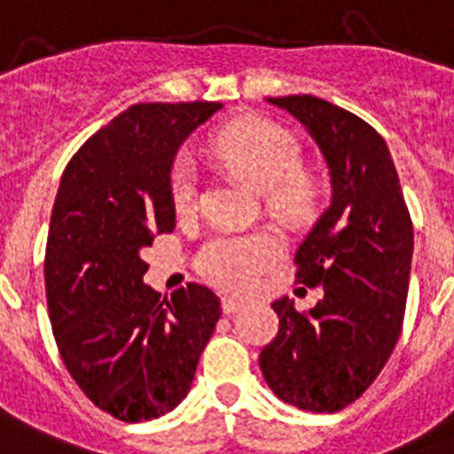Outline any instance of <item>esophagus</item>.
<instances>
[{"label": "esophagus", "instance_id": "34e87169", "mask_svg": "<svg viewBox=\"0 0 454 454\" xmlns=\"http://www.w3.org/2000/svg\"><path fill=\"white\" fill-rule=\"evenodd\" d=\"M221 308H223V312L226 315H233V312H238L240 308H245V303L240 301V298H233V295H226L223 301H221Z\"/></svg>", "mask_w": 454, "mask_h": 454}]
</instances>
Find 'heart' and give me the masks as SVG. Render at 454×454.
I'll return each mask as SVG.
<instances>
[{
  "mask_svg": "<svg viewBox=\"0 0 454 454\" xmlns=\"http://www.w3.org/2000/svg\"><path fill=\"white\" fill-rule=\"evenodd\" d=\"M214 149L260 192H274L284 207H301L305 187L295 180L301 168V146L281 124L264 117H240L226 124L214 139ZM170 194L177 211H187L197 197V173L190 160L173 168ZM278 240L271 233H218L201 247L200 270L226 291H247L262 271L278 257Z\"/></svg>",
  "mask_w": 454,
  "mask_h": 454,
  "instance_id": "heart-1",
  "label": "heart"
}]
</instances>
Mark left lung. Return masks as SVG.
I'll return each instance as SVG.
<instances>
[{"label": "left lung", "mask_w": 454, "mask_h": 454, "mask_svg": "<svg viewBox=\"0 0 454 454\" xmlns=\"http://www.w3.org/2000/svg\"><path fill=\"white\" fill-rule=\"evenodd\" d=\"M303 124L330 168L332 200L295 250L305 286L325 295L308 312L271 303L278 332L260 354L271 392L303 411H339L380 375L404 320L414 226L380 134L315 96L267 98Z\"/></svg>", "instance_id": "left-lung-1"}]
</instances>
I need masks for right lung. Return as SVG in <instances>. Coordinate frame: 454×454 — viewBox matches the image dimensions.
<instances>
[{
	"instance_id": "obj_1",
	"label": "right lung",
	"mask_w": 454,
	"mask_h": 454,
	"mask_svg": "<svg viewBox=\"0 0 454 454\" xmlns=\"http://www.w3.org/2000/svg\"><path fill=\"white\" fill-rule=\"evenodd\" d=\"M221 103H139L74 153L57 190L45 294L57 348L93 404L127 424L173 411L221 317L200 284L160 298L142 250L176 228L177 149Z\"/></svg>"
}]
</instances>
